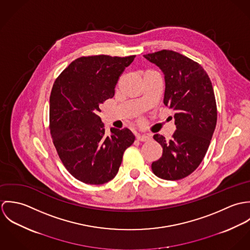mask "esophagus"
<instances>
[{"mask_svg":"<svg viewBox=\"0 0 250 250\" xmlns=\"http://www.w3.org/2000/svg\"><path fill=\"white\" fill-rule=\"evenodd\" d=\"M136 138L139 142H147L150 140V137L149 136H146V135H141V134H137L136 135Z\"/></svg>","mask_w":250,"mask_h":250,"instance_id":"obj_1","label":"esophagus"}]
</instances>
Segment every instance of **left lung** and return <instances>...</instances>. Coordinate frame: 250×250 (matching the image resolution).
Listing matches in <instances>:
<instances>
[{
	"label": "left lung",
	"mask_w": 250,
	"mask_h": 250,
	"mask_svg": "<svg viewBox=\"0 0 250 250\" xmlns=\"http://www.w3.org/2000/svg\"><path fill=\"white\" fill-rule=\"evenodd\" d=\"M143 57L164 73V104L175 111L172 138L153 137L162 145L163 155L152 163V171L165 180L185 178L201 164L215 129L217 110L211 80L199 63L177 52L162 50Z\"/></svg>",
	"instance_id": "left-lung-1"
}]
</instances>
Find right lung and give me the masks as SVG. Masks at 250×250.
Segmentation results:
<instances>
[{
    "instance_id": "right-lung-1",
    "label": "right lung",
    "mask_w": 250,
    "mask_h": 250,
    "mask_svg": "<svg viewBox=\"0 0 250 250\" xmlns=\"http://www.w3.org/2000/svg\"><path fill=\"white\" fill-rule=\"evenodd\" d=\"M136 56L81 57L56 79L50 95V132L60 159L73 177L102 185L117 174L133 133L111 128L105 134L98 115L114 95L119 77Z\"/></svg>"
}]
</instances>
